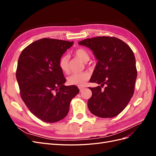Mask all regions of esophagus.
Here are the masks:
<instances>
[{"mask_svg": "<svg viewBox=\"0 0 156 156\" xmlns=\"http://www.w3.org/2000/svg\"><path fill=\"white\" fill-rule=\"evenodd\" d=\"M79 90H80V92H82L83 90L84 89V87H79Z\"/></svg>", "mask_w": 156, "mask_h": 156, "instance_id": "obj_1", "label": "esophagus"}]
</instances>
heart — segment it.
<instances>
[{
    "mask_svg": "<svg viewBox=\"0 0 156 156\" xmlns=\"http://www.w3.org/2000/svg\"><path fill=\"white\" fill-rule=\"evenodd\" d=\"M74 55L83 62H88L90 58V55L87 50L83 48L75 49L74 51ZM58 64L60 68L64 73H68L69 72L68 55H64L61 56L59 59ZM90 77V75L87 72L73 73L68 77V83L71 85H77L79 87L84 86L88 81Z\"/></svg>",
    "mask_w": 156,
    "mask_h": 156,
    "instance_id": "b5f03b06",
    "label": "heart"
}]
</instances>
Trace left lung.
Listing matches in <instances>:
<instances>
[{
	"label": "left lung",
	"mask_w": 156,
	"mask_h": 156,
	"mask_svg": "<svg viewBox=\"0 0 156 156\" xmlns=\"http://www.w3.org/2000/svg\"><path fill=\"white\" fill-rule=\"evenodd\" d=\"M79 44L90 49L98 60L90 82L101 86L89 87L92 92L88 100L90 111L100 118L117 116L128 104L135 90L137 72L133 51L115 37L98 36Z\"/></svg>",
	"instance_id": "8db88e82"
}]
</instances>
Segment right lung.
I'll list each match as a JSON object with an SVG mask.
<instances>
[{
	"label": "right lung",
	"instance_id": "1",
	"mask_svg": "<svg viewBox=\"0 0 156 156\" xmlns=\"http://www.w3.org/2000/svg\"><path fill=\"white\" fill-rule=\"evenodd\" d=\"M73 41L42 38L30 44L19 57L16 79L21 97L33 115L53 123L68 115L72 99L79 92L66 81L59 59Z\"/></svg>",
	"mask_w": 156,
	"mask_h": 156
}]
</instances>
